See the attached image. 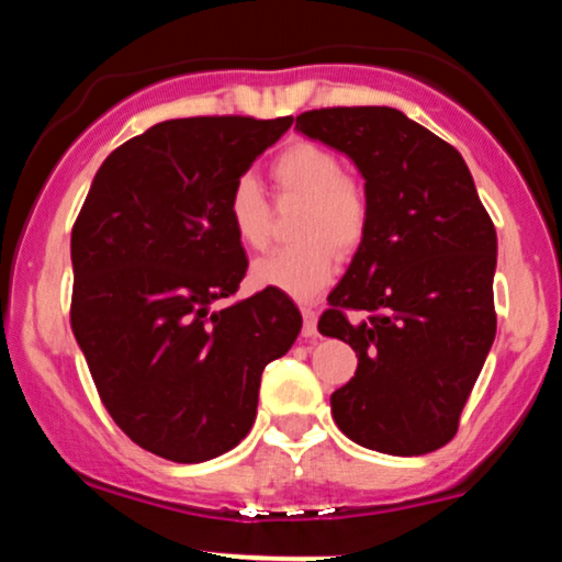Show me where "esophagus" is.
I'll list each match as a JSON object with an SVG mask.
<instances>
[{
  "label": "esophagus",
  "mask_w": 562,
  "mask_h": 562,
  "mask_svg": "<svg viewBox=\"0 0 562 562\" xmlns=\"http://www.w3.org/2000/svg\"><path fill=\"white\" fill-rule=\"evenodd\" d=\"M301 314H303V338H314V335H317V308L301 306Z\"/></svg>",
  "instance_id": "esophagus-1"
}]
</instances>
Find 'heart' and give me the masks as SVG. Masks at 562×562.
Returning a JSON list of instances; mask_svg holds the SVG:
<instances>
[{
    "instance_id": "1",
    "label": "heart",
    "mask_w": 562,
    "mask_h": 562,
    "mask_svg": "<svg viewBox=\"0 0 562 562\" xmlns=\"http://www.w3.org/2000/svg\"><path fill=\"white\" fill-rule=\"evenodd\" d=\"M280 195L301 198L293 237L299 243L263 256L250 267L256 288L280 290L308 301L330 288L338 274V250L353 254L370 229V198L346 177L338 156L317 142H293L272 160ZM229 224L245 248L269 240V203L254 177H240L227 198Z\"/></svg>"
}]
</instances>
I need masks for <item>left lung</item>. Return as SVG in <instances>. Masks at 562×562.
Here are the masks:
<instances>
[{
  "label": "left lung",
  "mask_w": 562,
  "mask_h": 562,
  "mask_svg": "<svg viewBox=\"0 0 562 562\" xmlns=\"http://www.w3.org/2000/svg\"><path fill=\"white\" fill-rule=\"evenodd\" d=\"M295 128L351 158L370 198L364 243L319 317L359 357L333 420L383 454L441 449L496 335V232L470 169L396 108H322Z\"/></svg>",
  "instance_id": "obj_1"
}]
</instances>
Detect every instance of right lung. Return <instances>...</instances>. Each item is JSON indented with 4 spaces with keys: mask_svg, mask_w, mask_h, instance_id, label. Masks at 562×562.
Segmentation results:
<instances>
[{
    "mask_svg": "<svg viewBox=\"0 0 562 562\" xmlns=\"http://www.w3.org/2000/svg\"><path fill=\"white\" fill-rule=\"evenodd\" d=\"M293 119H173L115 147L70 232V327L102 404L142 449L205 462L248 436L261 372L301 312L280 290L214 308L248 269L232 184Z\"/></svg>",
    "mask_w": 562,
    "mask_h": 562,
    "instance_id": "right-lung-1",
    "label": "right lung"
}]
</instances>
